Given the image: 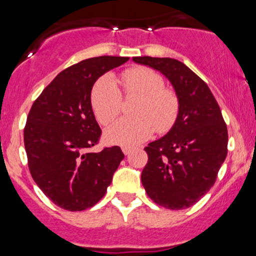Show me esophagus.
I'll return each instance as SVG.
<instances>
[{
  "label": "esophagus",
  "instance_id": "esophagus-1",
  "mask_svg": "<svg viewBox=\"0 0 256 256\" xmlns=\"http://www.w3.org/2000/svg\"><path fill=\"white\" fill-rule=\"evenodd\" d=\"M122 150H123L124 155H130V154L132 152V150H133V148H126V146H124V148H122Z\"/></svg>",
  "mask_w": 256,
  "mask_h": 256
}]
</instances>
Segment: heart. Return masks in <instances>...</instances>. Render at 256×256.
<instances>
[{"label":"heart","mask_w":256,"mask_h":256,"mask_svg":"<svg viewBox=\"0 0 256 256\" xmlns=\"http://www.w3.org/2000/svg\"><path fill=\"white\" fill-rule=\"evenodd\" d=\"M126 94H140L132 112L136 116L122 118L105 132L106 141L120 146H134L152 133H165L174 126L180 102L172 90L164 88L162 78L148 68L137 66L122 74ZM92 108L97 120L108 124L122 110V92L112 76H101L91 94Z\"/></svg>","instance_id":"b5f03b06"}]
</instances>
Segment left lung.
I'll return each mask as SVG.
<instances>
[{"mask_svg":"<svg viewBox=\"0 0 256 256\" xmlns=\"http://www.w3.org/2000/svg\"><path fill=\"white\" fill-rule=\"evenodd\" d=\"M132 60L160 72L180 102L170 130L144 148L148 162L141 174L142 184L160 206L186 209L216 182L227 156V126L206 83L183 62L150 56Z\"/></svg>","mask_w":256,"mask_h":256,"instance_id":"left-lung-1","label":"left lung"}]
</instances>
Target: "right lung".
I'll return each instance as SVG.
<instances>
[{"instance_id":"obj_1","label":"right lung","mask_w":256,"mask_h":256,"mask_svg":"<svg viewBox=\"0 0 256 256\" xmlns=\"http://www.w3.org/2000/svg\"><path fill=\"white\" fill-rule=\"evenodd\" d=\"M130 60L98 56L62 70L29 112L24 130L32 177L58 206L80 212L97 204L124 154L119 146L91 152L101 130L91 104L94 82Z\"/></svg>"}]
</instances>
